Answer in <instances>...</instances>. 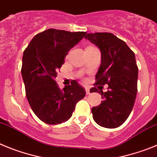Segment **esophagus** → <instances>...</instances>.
Masks as SVG:
<instances>
[{
  "label": "esophagus",
  "mask_w": 157,
  "mask_h": 157,
  "mask_svg": "<svg viewBox=\"0 0 157 157\" xmlns=\"http://www.w3.org/2000/svg\"><path fill=\"white\" fill-rule=\"evenodd\" d=\"M86 93L87 95H89V94H90V88L89 87H86Z\"/></svg>",
  "instance_id": "34e87169"
}]
</instances>
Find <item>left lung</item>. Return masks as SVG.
<instances>
[{
	"instance_id": "1",
	"label": "left lung",
	"mask_w": 157,
	"mask_h": 157,
	"mask_svg": "<svg viewBox=\"0 0 157 157\" xmlns=\"http://www.w3.org/2000/svg\"><path fill=\"white\" fill-rule=\"evenodd\" d=\"M85 38L101 54L94 85H109L105 93L98 87L103 101L92 109L93 118L101 127L116 128L127 120L136 99L138 68L135 55L124 41L111 33L88 34ZM98 91L96 87L90 90L91 93Z\"/></svg>"
}]
</instances>
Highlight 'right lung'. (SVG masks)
<instances>
[{
    "instance_id": "obj_1",
    "label": "right lung",
    "mask_w": 157,
    "mask_h": 157,
    "mask_svg": "<svg viewBox=\"0 0 157 157\" xmlns=\"http://www.w3.org/2000/svg\"><path fill=\"white\" fill-rule=\"evenodd\" d=\"M86 34L48 29L34 36L23 52L21 74L27 101L34 114L47 124L68 120L78 101L86 96L85 89L75 80L63 90L54 80L67 52Z\"/></svg>"
}]
</instances>
